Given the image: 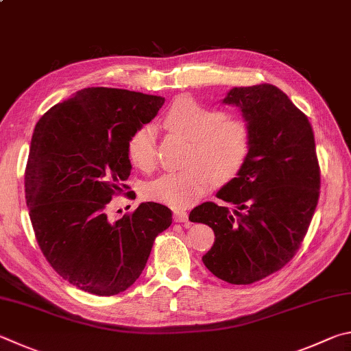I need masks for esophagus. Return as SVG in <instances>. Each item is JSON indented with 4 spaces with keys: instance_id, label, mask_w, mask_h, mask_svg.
I'll return each instance as SVG.
<instances>
[{
    "instance_id": "1",
    "label": "esophagus",
    "mask_w": 351,
    "mask_h": 351,
    "mask_svg": "<svg viewBox=\"0 0 351 351\" xmlns=\"http://www.w3.org/2000/svg\"><path fill=\"white\" fill-rule=\"evenodd\" d=\"M174 222H179V223L188 222V214L185 211H180V210L174 211Z\"/></svg>"
}]
</instances>
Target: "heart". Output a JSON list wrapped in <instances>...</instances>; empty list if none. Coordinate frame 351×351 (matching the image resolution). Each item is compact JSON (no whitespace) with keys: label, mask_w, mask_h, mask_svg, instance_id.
Instances as JSON below:
<instances>
[{"label":"heart","mask_w":351,"mask_h":351,"mask_svg":"<svg viewBox=\"0 0 351 351\" xmlns=\"http://www.w3.org/2000/svg\"><path fill=\"white\" fill-rule=\"evenodd\" d=\"M165 126L191 141L186 166L182 172H169L149 182L145 195L160 204L188 208L219 183L237 179L253 149V131L248 121L226 117L223 110L211 109L189 98H180L168 109ZM128 158L141 171L156 166V146L151 126L135 129L128 140Z\"/></svg>","instance_id":"b5f03b06"}]
</instances>
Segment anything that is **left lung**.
I'll return each instance as SVG.
<instances>
[{"mask_svg": "<svg viewBox=\"0 0 351 351\" xmlns=\"http://www.w3.org/2000/svg\"><path fill=\"white\" fill-rule=\"evenodd\" d=\"M223 103L241 108L253 149L237 179L217 193L234 208L205 202L189 220L216 234L202 257L205 267L228 284L248 285L279 271L298 253L317 206L321 168L308 117L279 88H232Z\"/></svg>", "mask_w": 351, "mask_h": 351, "instance_id": "obj_1", "label": "left lung"}]
</instances>
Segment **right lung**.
Instances as JSON below:
<instances>
[{
  "label": "right lung",
  "instance_id": "obj_1",
  "mask_svg": "<svg viewBox=\"0 0 351 351\" xmlns=\"http://www.w3.org/2000/svg\"><path fill=\"white\" fill-rule=\"evenodd\" d=\"M165 98L141 92L88 88L52 106L36 123L24 186L40 248L71 285L114 296L143 271L152 245L169 228L168 206L146 202L112 222L115 195L135 199L128 140L149 123Z\"/></svg>",
  "mask_w": 351,
  "mask_h": 351
}]
</instances>
